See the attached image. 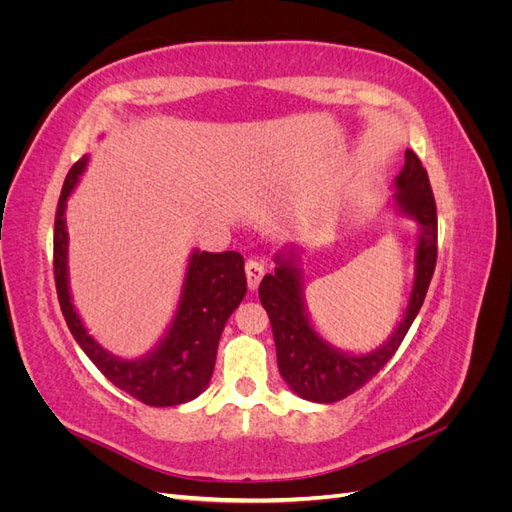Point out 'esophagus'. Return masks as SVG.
I'll use <instances>...</instances> for the list:
<instances>
[{"instance_id": "1", "label": "esophagus", "mask_w": 512, "mask_h": 512, "mask_svg": "<svg viewBox=\"0 0 512 512\" xmlns=\"http://www.w3.org/2000/svg\"><path fill=\"white\" fill-rule=\"evenodd\" d=\"M245 275H247V286H250V290H256L262 275H265V265L258 260H247L245 262Z\"/></svg>"}]
</instances>
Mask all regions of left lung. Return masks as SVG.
Instances as JSON below:
<instances>
[{"instance_id": "1", "label": "left lung", "mask_w": 512, "mask_h": 512, "mask_svg": "<svg viewBox=\"0 0 512 512\" xmlns=\"http://www.w3.org/2000/svg\"><path fill=\"white\" fill-rule=\"evenodd\" d=\"M393 188L391 207L401 218L414 222L418 232L410 297L404 316L384 344L369 352H348L333 346L318 333L305 303L299 247L288 245L277 252L273 256L275 273L262 277L258 294L271 320L277 367H280V374L290 391L307 401L333 404V401L359 391L391 361L416 314L421 312L433 269H436L438 215L427 170L412 149L406 151V164L395 177Z\"/></svg>"}]
</instances>
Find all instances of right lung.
<instances>
[{
  "mask_svg": "<svg viewBox=\"0 0 512 512\" xmlns=\"http://www.w3.org/2000/svg\"><path fill=\"white\" fill-rule=\"evenodd\" d=\"M87 164L89 156H83L70 168L55 213L53 269L61 312L76 344L117 389L156 408L185 404L209 386L226 320L247 292L243 256L239 252L194 250L185 267L175 316L160 342L136 359L108 352L89 335L70 292L66 207Z\"/></svg>",
  "mask_w": 512,
  "mask_h": 512,
  "instance_id": "add662e5",
  "label": "right lung"
}]
</instances>
